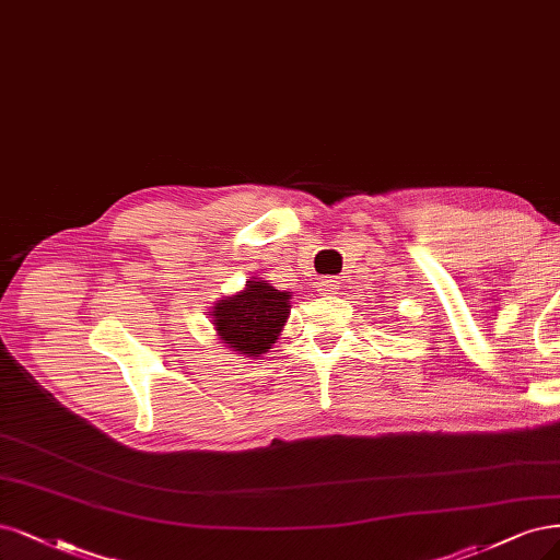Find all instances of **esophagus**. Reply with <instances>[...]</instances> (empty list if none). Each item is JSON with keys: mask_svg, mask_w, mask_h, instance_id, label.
<instances>
[{"mask_svg": "<svg viewBox=\"0 0 560 560\" xmlns=\"http://www.w3.org/2000/svg\"><path fill=\"white\" fill-rule=\"evenodd\" d=\"M340 289V280L338 278H322L319 280V292L326 296V294H334Z\"/></svg>", "mask_w": 560, "mask_h": 560, "instance_id": "esophagus-1", "label": "esophagus"}]
</instances>
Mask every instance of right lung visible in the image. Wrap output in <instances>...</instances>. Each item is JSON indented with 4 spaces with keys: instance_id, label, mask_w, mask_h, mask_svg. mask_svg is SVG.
Wrapping results in <instances>:
<instances>
[{
    "instance_id": "add662e5",
    "label": "right lung",
    "mask_w": 560,
    "mask_h": 560,
    "mask_svg": "<svg viewBox=\"0 0 560 560\" xmlns=\"http://www.w3.org/2000/svg\"><path fill=\"white\" fill-rule=\"evenodd\" d=\"M289 296L266 280H249L241 294L220 301L213 311V324L226 347L247 357L271 350V342L289 317Z\"/></svg>"
}]
</instances>
